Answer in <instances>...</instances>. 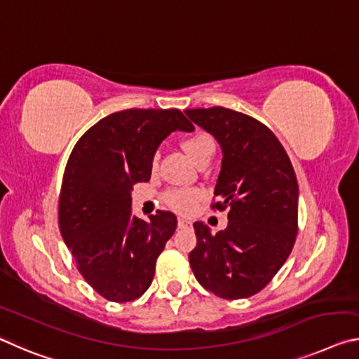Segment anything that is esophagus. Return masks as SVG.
Here are the masks:
<instances>
[{"instance_id": "esophagus-1", "label": "esophagus", "mask_w": 359, "mask_h": 359, "mask_svg": "<svg viewBox=\"0 0 359 359\" xmlns=\"http://www.w3.org/2000/svg\"><path fill=\"white\" fill-rule=\"evenodd\" d=\"M177 225H179V229H189V226H191V220L185 219V217H179Z\"/></svg>"}]
</instances>
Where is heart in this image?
I'll return each mask as SVG.
<instances>
[{"instance_id": "1", "label": "heart", "mask_w": 359, "mask_h": 359, "mask_svg": "<svg viewBox=\"0 0 359 359\" xmlns=\"http://www.w3.org/2000/svg\"><path fill=\"white\" fill-rule=\"evenodd\" d=\"M182 149L187 153L193 163L200 164L206 163L214 155L215 151V142L210 137L208 133H198L191 134L182 142ZM158 164V155L153 158V168H156ZM203 200V191L201 190H170L166 193V203L170 208L177 212L187 214L191 212L196 208V204Z\"/></svg>"}]
</instances>
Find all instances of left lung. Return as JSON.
I'll return each mask as SVG.
<instances>
[{
  "mask_svg": "<svg viewBox=\"0 0 359 359\" xmlns=\"http://www.w3.org/2000/svg\"><path fill=\"white\" fill-rule=\"evenodd\" d=\"M219 142L220 174L212 209L229 208V226L212 235L195 222L193 275L222 299H246L280 271L297 236L299 185L286 150L252 116L224 107L185 110Z\"/></svg>",
  "mask_w": 359,
  "mask_h": 359,
  "instance_id": "left-lung-1",
  "label": "left lung"
}]
</instances>
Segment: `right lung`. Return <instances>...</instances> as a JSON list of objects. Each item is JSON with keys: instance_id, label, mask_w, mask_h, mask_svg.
<instances>
[{"instance_id": "right-lung-1", "label": "right lung", "mask_w": 359, "mask_h": 359, "mask_svg": "<svg viewBox=\"0 0 359 359\" xmlns=\"http://www.w3.org/2000/svg\"><path fill=\"white\" fill-rule=\"evenodd\" d=\"M195 126L180 110L130 108L88 129L68 158L59 196V229L76 269L110 302H130L150 287L158 255L177 226L169 210L134 217L130 191L149 182L159 144Z\"/></svg>"}]
</instances>
